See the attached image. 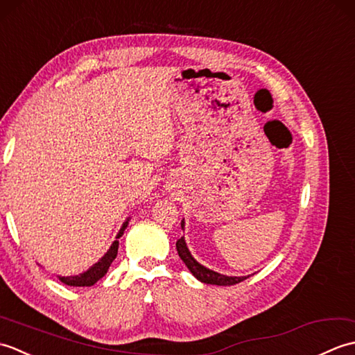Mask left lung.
Returning a JSON list of instances; mask_svg holds the SVG:
<instances>
[{"mask_svg":"<svg viewBox=\"0 0 355 355\" xmlns=\"http://www.w3.org/2000/svg\"><path fill=\"white\" fill-rule=\"evenodd\" d=\"M182 229H184V221H182ZM177 252H178L180 258H182V261L186 263V267L189 268L191 273L202 284L225 286V285L239 284V282H243L244 279L248 277V276H225V275L218 273V271H214L205 266H201V263L191 254L183 236L177 241Z\"/></svg>","mask_w":355,"mask_h":355,"instance_id":"obj_1","label":"left lung"}]
</instances>
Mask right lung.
Instances as JSON below:
<instances>
[{
  "instance_id": "obj_1",
  "label": "right lung",
  "mask_w": 355,
  "mask_h": 355,
  "mask_svg": "<svg viewBox=\"0 0 355 355\" xmlns=\"http://www.w3.org/2000/svg\"><path fill=\"white\" fill-rule=\"evenodd\" d=\"M128 221H130V218H128V220L123 223L122 229L119 230L116 241L111 244L110 250L105 253L102 258L94 263L93 267H89L87 271H84V273L76 275V276H58L59 281L64 282L65 285H70V286H92L97 281H99V279H102L105 275H107L110 266L117 256V250H119V241L117 239L123 235L125 229L128 227Z\"/></svg>"
}]
</instances>
